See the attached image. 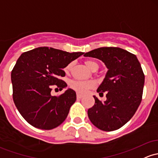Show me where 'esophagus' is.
<instances>
[{"instance_id": "obj_1", "label": "esophagus", "mask_w": 158, "mask_h": 158, "mask_svg": "<svg viewBox=\"0 0 158 158\" xmlns=\"http://www.w3.org/2000/svg\"><path fill=\"white\" fill-rule=\"evenodd\" d=\"M76 97H77L78 99H81L83 96L82 94H76Z\"/></svg>"}]
</instances>
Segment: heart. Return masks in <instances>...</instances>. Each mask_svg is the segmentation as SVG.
I'll list each match as a JSON object with an SVG mask.
<instances>
[{"label":"heart","instance_id":"1","mask_svg":"<svg viewBox=\"0 0 158 158\" xmlns=\"http://www.w3.org/2000/svg\"><path fill=\"white\" fill-rule=\"evenodd\" d=\"M85 65L87 66L90 70L93 68L94 66H98V64L94 60H86ZM70 69V64L67 65L64 68L65 72H68ZM70 87L75 90L76 91L79 93H85L88 88L94 87V82L91 80H72L69 84Z\"/></svg>","mask_w":158,"mask_h":158}]
</instances>
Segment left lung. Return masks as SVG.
I'll return each instance as SVG.
<instances>
[{"label": "left lung", "mask_w": 158, "mask_h": 158, "mask_svg": "<svg viewBox=\"0 0 158 158\" xmlns=\"http://www.w3.org/2000/svg\"><path fill=\"white\" fill-rule=\"evenodd\" d=\"M102 60L108 69L97 91L107 92L101 102L94 96L95 103L88 110L91 123L99 129L112 131L131 120L142 100L145 76L136 56L118 47H102L85 53Z\"/></svg>", "instance_id": "obj_1"}]
</instances>
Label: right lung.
I'll list each match as a JSON object with an SVG mask.
<instances>
[{
    "label": "right lung",
    "mask_w": 158,
    "mask_h": 158,
    "mask_svg": "<svg viewBox=\"0 0 158 158\" xmlns=\"http://www.w3.org/2000/svg\"><path fill=\"white\" fill-rule=\"evenodd\" d=\"M84 52H67L48 47H39L20 55L11 73L13 98L22 117L34 127L52 130L64 122L75 103L76 94L68 88L59 97L51 94L54 85L66 88L60 79L63 70Z\"/></svg>",
    "instance_id": "add662e5"
}]
</instances>
